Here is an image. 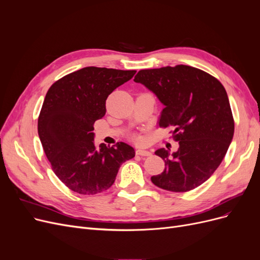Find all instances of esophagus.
I'll return each instance as SVG.
<instances>
[{
    "mask_svg": "<svg viewBox=\"0 0 260 260\" xmlns=\"http://www.w3.org/2000/svg\"><path fill=\"white\" fill-rule=\"evenodd\" d=\"M137 154L140 156H151L152 155V153L149 151H146V149H141V148L137 149Z\"/></svg>",
    "mask_w": 260,
    "mask_h": 260,
    "instance_id": "obj_1",
    "label": "esophagus"
}]
</instances>
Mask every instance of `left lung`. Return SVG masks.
Here are the masks:
<instances>
[{
    "label": "left lung",
    "instance_id": "obj_1",
    "mask_svg": "<svg viewBox=\"0 0 260 260\" xmlns=\"http://www.w3.org/2000/svg\"><path fill=\"white\" fill-rule=\"evenodd\" d=\"M135 81L165 106L159 127H174L177 152L159 148L165 161L152 182L164 190L187 192L203 184L221 164L232 142L234 120L228 94L215 77L186 65L140 70Z\"/></svg>",
    "mask_w": 260,
    "mask_h": 260
}]
</instances>
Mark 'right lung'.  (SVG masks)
<instances>
[{
  "instance_id": "1",
  "label": "right lung",
  "mask_w": 260,
  "mask_h": 260,
  "mask_svg": "<svg viewBox=\"0 0 260 260\" xmlns=\"http://www.w3.org/2000/svg\"><path fill=\"white\" fill-rule=\"evenodd\" d=\"M136 73L84 67L60 78L46 93L38 119L39 138L55 175L72 191H106L121 164L135 157V148L123 142L98 146L93 124L104 117L109 94Z\"/></svg>"
}]
</instances>
